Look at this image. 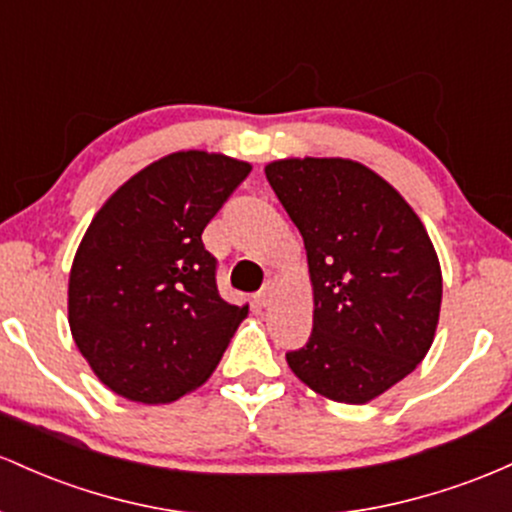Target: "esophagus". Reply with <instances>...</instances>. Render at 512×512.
Here are the masks:
<instances>
[{
  "label": "esophagus",
  "mask_w": 512,
  "mask_h": 512,
  "mask_svg": "<svg viewBox=\"0 0 512 512\" xmlns=\"http://www.w3.org/2000/svg\"><path fill=\"white\" fill-rule=\"evenodd\" d=\"M254 302H256L258 309L271 307V302H273V287H263V290L258 292V295L254 297Z\"/></svg>",
  "instance_id": "34e87169"
}]
</instances>
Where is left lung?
<instances>
[{"mask_svg": "<svg viewBox=\"0 0 512 512\" xmlns=\"http://www.w3.org/2000/svg\"><path fill=\"white\" fill-rule=\"evenodd\" d=\"M266 179L307 249L314 326L287 365L309 389L367 404L426 358L442 273L426 227L396 188L350 159H280Z\"/></svg>", "mask_w": 512, "mask_h": 512, "instance_id": "left-lung-1", "label": "left lung"}]
</instances>
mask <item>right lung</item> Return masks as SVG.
Returning a JSON list of instances; mask_svg holds the SVG:
<instances>
[{
  "mask_svg": "<svg viewBox=\"0 0 512 512\" xmlns=\"http://www.w3.org/2000/svg\"><path fill=\"white\" fill-rule=\"evenodd\" d=\"M251 164L200 149L145 166L103 203L70 271V329L111 392L169 404L212 375L249 304L217 292L203 229Z\"/></svg>",
  "mask_w": 512,
  "mask_h": 512,
  "instance_id": "right-lung-1",
  "label": "right lung"
}]
</instances>
